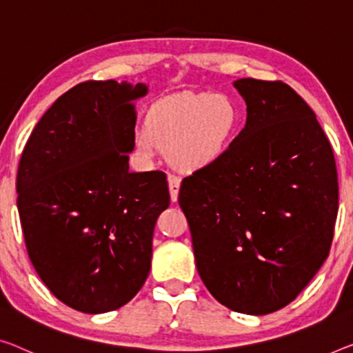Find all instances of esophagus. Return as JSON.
<instances>
[{"mask_svg":"<svg viewBox=\"0 0 353 353\" xmlns=\"http://www.w3.org/2000/svg\"><path fill=\"white\" fill-rule=\"evenodd\" d=\"M167 181H169V191H170V199L172 202H175L178 199V192H180V186H181V178L173 175V173H169V178H167Z\"/></svg>","mask_w":353,"mask_h":353,"instance_id":"esophagus-1","label":"esophagus"}]
</instances>
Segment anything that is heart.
I'll list each match as a JSON object with an SVG mask.
<instances>
[{"mask_svg":"<svg viewBox=\"0 0 353 353\" xmlns=\"http://www.w3.org/2000/svg\"><path fill=\"white\" fill-rule=\"evenodd\" d=\"M240 126V110L229 96L181 93L153 104L145 128L135 129L132 148L143 161L159 148H170V159L183 170H194L219 158Z\"/></svg>","mask_w":353,"mask_h":353,"instance_id":"1","label":"heart"}]
</instances>
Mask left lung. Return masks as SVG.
<instances>
[{
  "label": "left lung",
  "instance_id": "obj_1",
  "mask_svg": "<svg viewBox=\"0 0 353 353\" xmlns=\"http://www.w3.org/2000/svg\"><path fill=\"white\" fill-rule=\"evenodd\" d=\"M248 120L218 159L186 176L199 274L235 312L263 316L294 301L332 248L338 172L316 113L289 85L240 79Z\"/></svg>",
  "mask_w": 353,
  "mask_h": 353
}]
</instances>
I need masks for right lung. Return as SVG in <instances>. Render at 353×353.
I'll list each match as a JSON object with an SVG mask.
<instances>
[{
  "mask_svg": "<svg viewBox=\"0 0 353 353\" xmlns=\"http://www.w3.org/2000/svg\"><path fill=\"white\" fill-rule=\"evenodd\" d=\"M145 94L143 83L75 85L42 115L19 162L32 267L59 301L86 314L121 307L142 289L156 219L170 203L164 172H129V101Z\"/></svg>",
  "mask_w": 353,
  "mask_h": 353,
  "instance_id": "1",
  "label": "right lung"
}]
</instances>
